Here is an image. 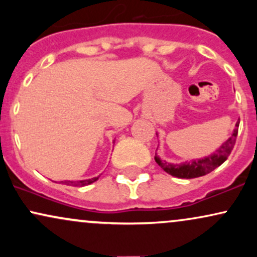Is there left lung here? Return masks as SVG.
<instances>
[{"mask_svg": "<svg viewBox=\"0 0 257 257\" xmlns=\"http://www.w3.org/2000/svg\"><path fill=\"white\" fill-rule=\"evenodd\" d=\"M238 126H239V120L235 123V128L233 129L231 137L227 139L225 143H223L216 151L211 153V155L206 156L204 158L193 159L192 162H184V163L174 164L169 163V162L167 161H162V159L156 155L155 161L157 162L158 166L161 167L164 172H167L168 174H170V175L179 179H193L206 175L208 173L216 169L217 167H220L229 156L233 147H234L235 139H237Z\"/></svg>", "mask_w": 257, "mask_h": 257, "instance_id": "8db88e82", "label": "left lung"}]
</instances>
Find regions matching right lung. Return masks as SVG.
I'll return each instance as SVG.
<instances>
[{
  "instance_id": "obj_1",
  "label": "right lung",
  "mask_w": 257,
  "mask_h": 257,
  "mask_svg": "<svg viewBox=\"0 0 257 257\" xmlns=\"http://www.w3.org/2000/svg\"><path fill=\"white\" fill-rule=\"evenodd\" d=\"M99 179V176H95V178L91 179H87V180H79V181H70V180H65V181H60L61 184L69 185V186H87L95 182L96 180Z\"/></svg>"
}]
</instances>
